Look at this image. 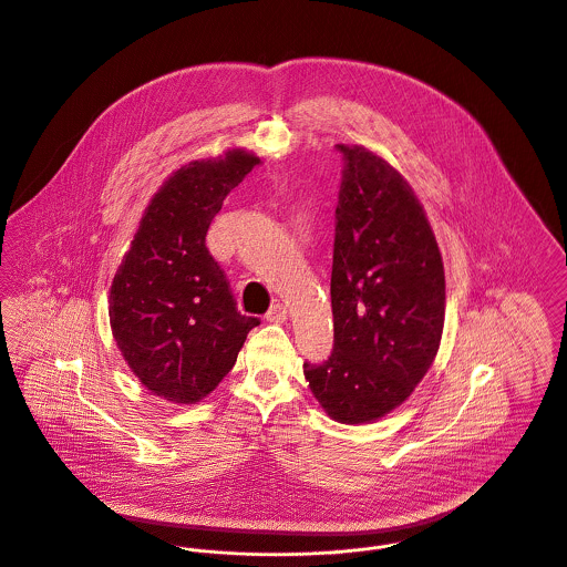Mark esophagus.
I'll use <instances>...</instances> for the list:
<instances>
[{
	"instance_id": "obj_1",
	"label": "esophagus",
	"mask_w": 567,
	"mask_h": 567,
	"mask_svg": "<svg viewBox=\"0 0 567 567\" xmlns=\"http://www.w3.org/2000/svg\"><path fill=\"white\" fill-rule=\"evenodd\" d=\"M266 321L268 323L281 324L288 321V308L284 303H275L268 315H266Z\"/></svg>"
}]
</instances>
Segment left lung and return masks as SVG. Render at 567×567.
I'll list each match as a JSON object with an SVG mask.
<instances>
[{"label":"left lung","mask_w":567,"mask_h":567,"mask_svg":"<svg viewBox=\"0 0 567 567\" xmlns=\"http://www.w3.org/2000/svg\"><path fill=\"white\" fill-rule=\"evenodd\" d=\"M344 169L331 264L333 351L303 364L338 423H371L404 404L432 367L445 323V270L410 183L364 146L338 144Z\"/></svg>","instance_id":"obj_1"}]
</instances>
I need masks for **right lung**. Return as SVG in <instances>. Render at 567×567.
I'll list each match as a JSON object with an SVG mask.
<instances>
[{"label": "right lung", "mask_w": 567, "mask_h": 567, "mask_svg": "<svg viewBox=\"0 0 567 567\" xmlns=\"http://www.w3.org/2000/svg\"><path fill=\"white\" fill-rule=\"evenodd\" d=\"M261 159L244 148L189 162L151 198L109 297L111 331L135 378L157 398L189 405L234 369L259 319L236 308L205 246L227 194Z\"/></svg>", "instance_id": "1"}]
</instances>
